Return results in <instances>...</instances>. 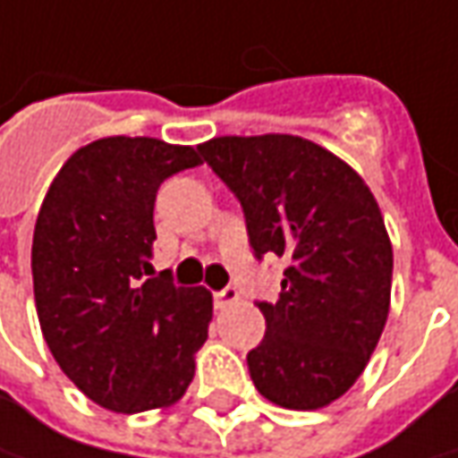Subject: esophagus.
Wrapping results in <instances>:
<instances>
[{
    "mask_svg": "<svg viewBox=\"0 0 458 458\" xmlns=\"http://www.w3.org/2000/svg\"><path fill=\"white\" fill-rule=\"evenodd\" d=\"M237 301H239L237 288H224V291L214 293V306L219 308V310H224V308H229V306H234Z\"/></svg>",
    "mask_w": 458,
    "mask_h": 458,
    "instance_id": "1",
    "label": "esophagus"
}]
</instances>
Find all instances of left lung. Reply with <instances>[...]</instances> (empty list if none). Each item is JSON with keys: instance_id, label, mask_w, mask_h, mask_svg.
<instances>
[{"instance_id": "obj_1", "label": "left lung", "mask_w": 458, "mask_h": 458, "mask_svg": "<svg viewBox=\"0 0 458 458\" xmlns=\"http://www.w3.org/2000/svg\"><path fill=\"white\" fill-rule=\"evenodd\" d=\"M203 160L234 191L257 257L288 262L265 339L247 354L259 395L288 411L331 405L360 379L390 313L393 244L369 185L295 134L214 137Z\"/></svg>"}]
</instances>
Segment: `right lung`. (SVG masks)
<instances>
[{"mask_svg":"<svg viewBox=\"0 0 458 458\" xmlns=\"http://www.w3.org/2000/svg\"><path fill=\"white\" fill-rule=\"evenodd\" d=\"M199 148L101 137L73 152L45 193L32 234V288L45 342L89 400L114 413L178 403L208 339L206 288L152 275L155 196Z\"/></svg>","mask_w":458,"mask_h":458,"instance_id":"right-lung-1","label":"right lung"}]
</instances>
